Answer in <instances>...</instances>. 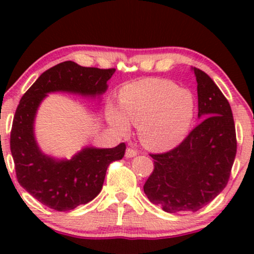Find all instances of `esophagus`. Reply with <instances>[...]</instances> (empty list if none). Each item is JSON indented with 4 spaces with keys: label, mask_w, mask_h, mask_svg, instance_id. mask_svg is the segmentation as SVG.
<instances>
[{
    "label": "esophagus",
    "mask_w": 254,
    "mask_h": 254,
    "mask_svg": "<svg viewBox=\"0 0 254 254\" xmlns=\"http://www.w3.org/2000/svg\"><path fill=\"white\" fill-rule=\"evenodd\" d=\"M137 155V150L132 149V148H127V151H125V156L127 157H135Z\"/></svg>",
    "instance_id": "1"
}]
</instances>
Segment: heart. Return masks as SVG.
<instances>
[{
    "instance_id": "1",
    "label": "heart",
    "mask_w": 254,
    "mask_h": 254,
    "mask_svg": "<svg viewBox=\"0 0 254 254\" xmlns=\"http://www.w3.org/2000/svg\"><path fill=\"white\" fill-rule=\"evenodd\" d=\"M121 109L109 107L111 124L127 133L129 123L139 127L145 147L167 150L188 136L196 112V100L191 90L180 88L168 80L144 78L127 84L121 90Z\"/></svg>"
}]
</instances>
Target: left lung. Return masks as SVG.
<instances>
[{
  "label": "left lung",
  "mask_w": 254,
  "mask_h": 254,
  "mask_svg": "<svg viewBox=\"0 0 254 254\" xmlns=\"http://www.w3.org/2000/svg\"><path fill=\"white\" fill-rule=\"evenodd\" d=\"M199 124L167 153L150 154L154 171L143 190L166 212L198 211L226 188L237 155L232 109L209 75L193 68Z\"/></svg>",
  "instance_id": "left-lung-1"
}]
</instances>
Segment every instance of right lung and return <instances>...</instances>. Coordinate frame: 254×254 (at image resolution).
<instances>
[{
    "label": "right lung",
    "instance_id": "right-lung-1",
    "mask_svg": "<svg viewBox=\"0 0 254 254\" xmlns=\"http://www.w3.org/2000/svg\"><path fill=\"white\" fill-rule=\"evenodd\" d=\"M115 71L86 68L66 61L44 71L20 100L10 131L17 182L54 210L69 211L94 199L103 189L109 165L121 160L127 147L125 143L115 148L84 147L70 160L45 155L34 137L38 107L48 93L68 92L83 97L104 94Z\"/></svg>",
    "mask_w": 254,
    "mask_h": 254
}]
</instances>
